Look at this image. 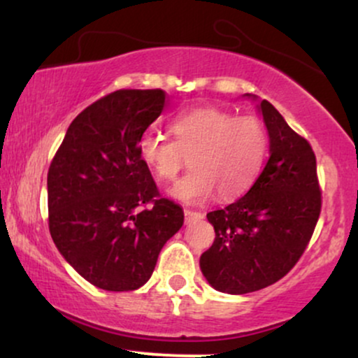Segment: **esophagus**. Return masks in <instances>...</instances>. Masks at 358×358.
<instances>
[{
    "mask_svg": "<svg viewBox=\"0 0 358 358\" xmlns=\"http://www.w3.org/2000/svg\"><path fill=\"white\" fill-rule=\"evenodd\" d=\"M203 219V213L202 212H196V210H190V208H185V222L190 224L193 220H200Z\"/></svg>",
    "mask_w": 358,
    "mask_h": 358,
    "instance_id": "34e87169",
    "label": "esophagus"
}]
</instances>
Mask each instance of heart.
<instances>
[{"instance_id":"1","label":"heart","mask_w":358,"mask_h":358,"mask_svg":"<svg viewBox=\"0 0 358 358\" xmlns=\"http://www.w3.org/2000/svg\"><path fill=\"white\" fill-rule=\"evenodd\" d=\"M175 139L146 133L139 139V156L163 182H173L187 166L193 170L171 188L175 199L203 202L219 190L234 199L254 183L268 150V134L259 119L234 116L229 110L196 108L171 121Z\"/></svg>"}]
</instances>
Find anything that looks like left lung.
Masks as SVG:
<instances>
[{
  "label": "left lung",
  "mask_w": 358,
  "mask_h": 358,
  "mask_svg": "<svg viewBox=\"0 0 358 358\" xmlns=\"http://www.w3.org/2000/svg\"><path fill=\"white\" fill-rule=\"evenodd\" d=\"M269 159L244 196L207 213L215 241L200 257L217 291L245 294L285 278L305 252L322 212L313 148L261 101Z\"/></svg>",
  "instance_id": "8db88e82"
}]
</instances>
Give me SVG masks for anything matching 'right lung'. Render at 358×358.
<instances>
[{
	"label": "right lung",
	"instance_id": "obj_1",
	"mask_svg": "<svg viewBox=\"0 0 358 358\" xmlns=\"http://www.w3.org/2000/svg\"><path fill=\"white\" fill-rule=\"evenodd\" d=\"M162 89H121L72 121L48 168V229L65 261L90 285L133 291L153 274L159 250L183 225L162 199L139 139L158 119Z\"/></svg>",
	"mask_w": 358,
	"mask_h": 358
}]
</instances>
